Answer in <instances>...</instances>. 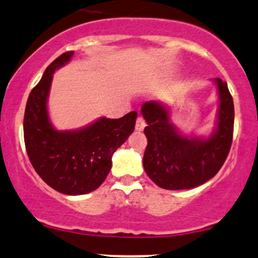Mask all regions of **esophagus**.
<instances>
[{
  "label": "esophagus",
  "mask_w": 258,
  "mask_h": 258,
  "mask_svg": "<svg viewBox=\"0 0 258 258\" xmlns=\"http://www.w3.org/2000/svg\"><path fill=\"white\" fill-rule=\"evenodd\" d=\"M145 125H146V123H145L144 118L143 117H138L137 118V123H135V129H137L138 132H141V130H144Z\"/></svg>",
  "instance_id": "esophagus-1"
}]
</instances>
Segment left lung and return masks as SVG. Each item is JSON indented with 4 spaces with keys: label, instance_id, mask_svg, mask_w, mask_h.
Listing matches in <instances>:
<instances>
[{
    "label": "left lung",
    "instance_id": "1",
    "mask_svg": "<svg viewBox=\"0 0 258 258\" xmlns=\"http://www.w3.org/2000/svg\"><path fill=\"white\" fill-rule=\"evenodd\" d=\"M219 96L217 128L208 138L185 137L170 123L168 108L157 101L141 107L147 126L144 168L156 185L167 190L192 189L213 178L229 153L234 102L227 83L216 78Z\"/></svg>",
    "mask_w": 258,
    "mask_h": 258
}]
</instances>
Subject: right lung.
I'll use <instances>...</instances> for the list:
<instances>
[{"mask_svg":"<svg viewBox=\"0 0 258 258\" xmlns=\"http://www.w3.org/2000/svg\"><path fill=\"white\" fill-rule=\"evenodd\" d=\"M73 54L64 52L46 68L29 95L23 126L28 157L42 180L66 195H84L105 181L115 150L134 132L138 112L118 119L102 117L83 129H54L47 112L52 75Z\"/></svg>","mask_w":258,"mask_h":258,"instance_id":"add662e5","label":"right lung"}]
</instances>
